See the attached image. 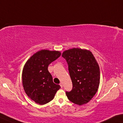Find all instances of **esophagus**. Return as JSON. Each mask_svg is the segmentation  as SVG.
<instances>
[{
	"mask_svg": "<svg viewBox=\"0 0 123 123\" xmlns=\"http://www.w3.org/2000/svg\"><path fill=\"white\" fill-rule=\"evenodd\" d=\"M60 87H61L62 88L63 87V84H62V82H61V83H60Z\"/></svg>",
	"mask_w": 123,
	"mask_h": 123,
	"instance_id": "esophagus-1",
	"label": "esophagus"
}]
</instances>
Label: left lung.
Returning a JSON list of instances; mask_svg holds the SVG:
<instances>
[{"instance_id": "8db88e82", "label": "left lung", "mask_w": 123, "mask_h": 123, "mask_svg": "<svg viewBox=\"0 0 123 123\" xmlns=\"http://www.w3.org/2000/svg\"><path fill=\"white\" fill-rule=\"evenodd\" d=\"M62 56L68 65L73 88L66 94L70 101L78 105L88 102L97 91L99 68L90 51L73 48L63 52Z\"/></svg>"}]
</instances>
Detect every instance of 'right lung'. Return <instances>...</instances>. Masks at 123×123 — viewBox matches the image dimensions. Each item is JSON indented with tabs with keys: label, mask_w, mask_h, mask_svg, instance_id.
Returning <instances> with one entry per match:
<instances>
[{
	"label": "right lung",
	"mask_w": 123,
	"mask_h": 123,
	"mask_svg": "<svg viewBox=\"0 0 123 123\" xmlns=\"http://www.w3.org/2000/svg\"><path fill=\"white\" fill-rule=\"evenodd\" d=\"M61 55L58 51L42 50L27 60L22 72V84L26 93L31 99L41 105L53 99L60 88L54 84L48 70V65Z\"/></svg>",
	"instance_id": "right-lung-1"
}]
</instances>
